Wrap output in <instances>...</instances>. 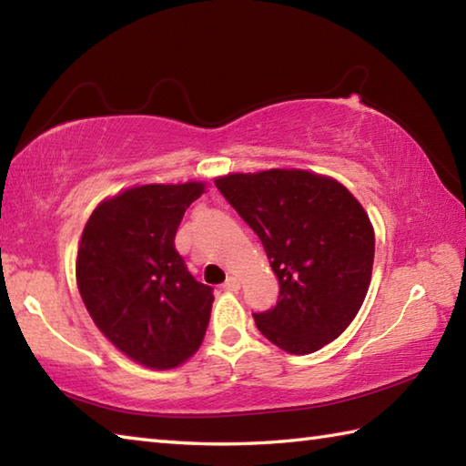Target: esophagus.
Listing matches in <instances>:
<instances>
[{"label":"esophagus","instance_id":"1","mask_svg":"<svg viewBox=\"0 0 466 466\" xmlns=\"http://www.w3.org/2000/svg\"><path fill=\"white\" fill-rule=\"evenodd\" d=\"M224 289L226 291H238L240 289V281L236 277H228L226 283H224Z\"/></svg>","mask_w":466,"mask_h":466}]
</instances>
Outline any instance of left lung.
Here are the masks:
<instances>
[{
    "instance_id": "obj_1",
    "label": "left lung",
    "mask_w": 466,
    "mask_h": 466,
    "mask_svg": "<svg viewBox=\"0 0 466 466\" xmlns=\"http://www.w3.org/2000/svg\"><path fill=\"white\" fill-rule=\"evenodd\" d=\"M216 187L257 232L279 279L277 306L252 314L260 334L289 354L336 340L357 318L373 273L375 230L359 199L303 168L230 173Z\"/></svg>"
}]
</instances>
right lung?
I'll use <instances>...</instances> for the list:
<instances>
[{
	"label": "right lung",
	"mask_w": 466,
	"mask_h": 466,
	"mask_svg": "<svg viewBox=\"0 0 466 466\" xmlns=\"http://www.w3.org/2000/svg\"><path fill=\"white\" fill-rule=\"evenodd\" d=\"M204 181L124 189L93 209L77 250V287L93 324L138 365L168 370L204 342L211 287L175 250L185 209Z\"/></svg>",
	"instance_id": "right-lung-1"
}]
</instances>
